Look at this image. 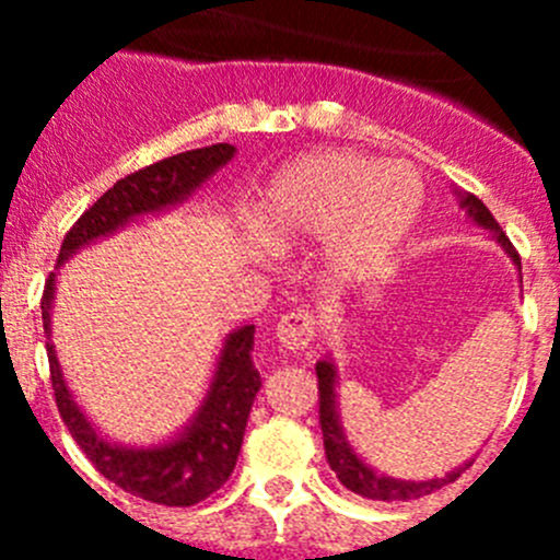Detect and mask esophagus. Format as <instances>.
<instances>
[{
  "label": "esophagus",
  "mask_w": 560,
  "mask_h": 560,
  "mask_svg": "<svg viewBox=\"0 0 560 560\" xmlns=\"http://www.w3.org/2000/svg\"><path fill=\"white\" fill-rule=\"evenodd\" d=\"M275 336L280 348H285L289 353H303L314 339V316L308 311H291L277 323Z\"/></svg>",
  "instance_id": "1"
}]
</instances>
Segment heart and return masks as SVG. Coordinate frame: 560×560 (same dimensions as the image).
<instances>
[{"label": "heart", "mask_w": 560, "mask_h": 560, "mask_svg": "<svg viewBox=\"0 0 560 560\" xmlns=\"http://www.w3.org/2000/svg\"><path fill=\"white\" fill-rule=\"evenodd\" d=\"M420 210L423 182L409 165L330 151L294 162L271 182L257 230L275 249L328 237V271L345 283L393 255Z\"/></svg>", "instance_id": "1"}]
</instances>
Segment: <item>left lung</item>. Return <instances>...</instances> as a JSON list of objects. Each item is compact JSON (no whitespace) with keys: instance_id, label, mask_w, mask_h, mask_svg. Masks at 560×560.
I'll return each mask as SVG.
<instances>
[{"instance_id":"obj_1","label":"left lung","mask_w":560,"mask_h":560,"mask_svg":"<svg viewBox=\"0 0 560 560\" xmlns=\"http://www.w3.org/2000/svg\"><path fill=\"white\" fill-rule=\"evenodd\" d=\"M459 207L465 210V215L474 221L477 226L488 230V235L497 241L504 249V255L511 257L513 266L522 271V260H518L516 249L508 241V235L502 232V226L497 224V219L491 215V210L471 196V192L457 190ZM316 378H319V427H323V440H325V457H328V465L336 471L339 482L348 488V491L359 493L364 499H375V502H409V499H420L427 493L438 491L443 485L454 482L459 474L471 465L463 463L459 468L448 471L446 477L440 479H395L387 477V474L375 471L373 465H368L364 459L355 454V448L350 446L348 434H345V427H341V415H339V373H336V361L330 355H325L323 361H316Z\"/></svg>"}]
</instances>
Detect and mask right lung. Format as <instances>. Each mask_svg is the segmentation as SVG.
Wrapping results in <instances>:
<instances>
[{
  "instance_id": "1",
  "label": "right lung",
  "mask_w": 560,
  "mask_h": 560,
  "mask_svg": "<svg viewBox=\"0 0 560 560\" xmlns=\"http://www.w3.org/2000/svg\"><path fill=\"white\" fill-rule=\"evenodd\" d=\"M235 151L237 148L230 142L196 148V151L153 162V165L120 179L67 232L58 266L67 264L69 257L92 246L95 241H103V237L126 230L142 219H151V215H165L173 207H182L196 196V190L205 187L212 173H219L235 156ZM56 277V271L49 275L42 300V319L47 336L52 334ZM252 348H255V325H244V328L226 334L199 409L173 438L153 443V446H122V443L108 440L86 418L72 389L67 387L52 341H47V359L58 412H61L69 434L75 438L81 452L92 459L97 471L133 497L167 504V508H190L219 491L237 463L252 404H255L257 389L264 387L255 361H252Z\"/></svg>"
}]
</instances>
